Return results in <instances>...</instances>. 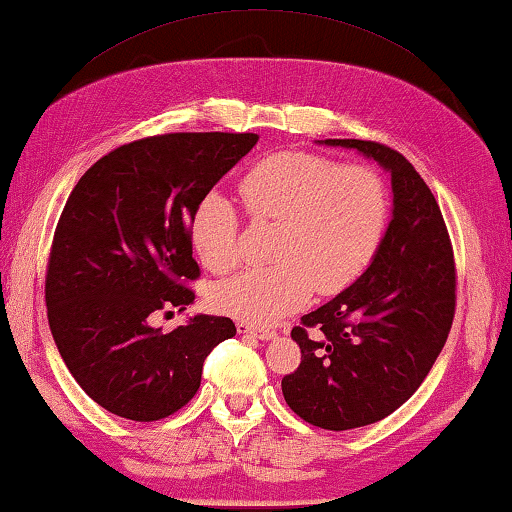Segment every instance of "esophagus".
<instances>
[{
	"label": "esophagus",
	"mask_w": 512,
	"mask_h": 512,
	"mask_svg": "<svg viewBox=\"0 0 512 512\" xmlns=\"http://www.w3.org/2000/svg\"><path fill=\"white\" fill-rule=\"evenodd\" d=\"M240 335H247V337H256L261 339V342H270V339H276V333L274 330H267V328H256V326H249V324H240L236 326Z\"/></svg>",
	"instance_id": "34e87169"
}]
</instances>
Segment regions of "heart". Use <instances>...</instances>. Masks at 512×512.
I'll use <instances>...</instances> for the list:
<instances>
[{"label":"heart","instance_id":"b5f03b06","mask_svg":"<svg viewBox=\"0 0 512 512\" xmlns=\"http://www.w3.org/2000/svg\"><path fill=\"white\" fill-rule=\"evenodd\" d=\"M240 195L254 218L283 227L274 249L281 263L245 270L213 290V306L245 324H276L306 306L315 288L321 294L351 288L378 254L389 222L380 175L301 150L258 161L242 177ZM188 238L206 270L220 274L233 267L238 215L227 197H202Z\"/></svg>","mask_w":512,"mask_h":512}]
</instances>
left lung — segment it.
<instances>
[{"mask_svg": "<svg viewBox=\"0 0 512 512\" xmlns=\"http://www.w3.org/2000/svg\"><path fill=\"white\" fill-rule=\"evenodd\" d=\"M319 143L378 161L393 195L366 272L292 328L301 364L283 378V398L306 423L344 432L387 418L423 384L450 335L456 272L441 209L400 152L362 139Z\"/></svg>", "mask_w": 512, "mask_h": 512, "instance_id": "obj_1", "label": "left lung"}]
</instances>
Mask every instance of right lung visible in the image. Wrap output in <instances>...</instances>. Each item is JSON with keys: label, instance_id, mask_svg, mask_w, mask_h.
I'll return each mask as SVG.
<instances>
[{"label": "right lung", "instance_id": "1", "mask_svg": "<svg viewBox=\"0 0 512 512\" xmlns=\"http://www.w3.org/2000/svg\"><path fill=\"white\" fill-rule=\"evenodd\" d=\"M256 141L251 132L139 139L98 159L71 191L49 254V328L74 380L114 416L175 414L200 389L206 355L236 335L229 317L195 315L170 333L148 317L195 301L191 215Z\"/></svg>", "mask_w": 512, "mask_h": 512}]
</instances>
